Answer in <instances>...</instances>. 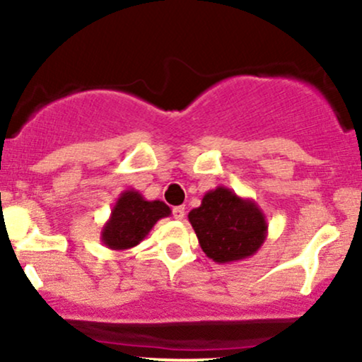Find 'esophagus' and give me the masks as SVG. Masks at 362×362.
Listing matches in <instances>:
<instances>
[{"label": "esophagus", "mask_w": 362, "mask_h": 362, "mask_svg": "<svg viewBox=\"0 0 362 362\" xmlns=\"http://www.w3.org/2000/svg\"><path fill=\"white\" fill-rule=\"evenodd\" d=\"M184 216H185V207L184 206L173 207V218H175V219H184Z\"/></svg>", "instance_id": "1"}]
</instances>
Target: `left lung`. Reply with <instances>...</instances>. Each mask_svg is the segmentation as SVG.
Instances as JSON below:
<instances>
[{
	"label": "left lung",
	"mask_w": 362,
	"mask_h": 362,
	"mask_svg": "<svg viewBox=\"0 0 362 362\" xmlns=\"http://www.w3.org/2000/svg\"><path fill=\"white\" fill-rule=\"evenodd\" d=\"M189 221L202 252L218 264L255 255L267 238V219L259 204L224 185L204 194Z\"/></svg>",
	"instance_id": "obj_1"
}]
</instances>
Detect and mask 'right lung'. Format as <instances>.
Returning a JSON list of instances; mask_svg holds the SVG:
<instances>
[{
	"mask_svg": "<svg viewBox=\"0 0 362 362\" xmlns=\"http://www.w3.org/2000/svg\"><path fill=\"white\" fill-rule=\"evenodd\" d=\"M172 214L163 201H148L138 190L127 189L112 207L100 240L110 250H129L143 242L161 218Z\"/></svg>",
	"mask_w": 362,
	"mask_h": 362,
	"instance_id": "obj_1",
	"label": "right lung"
}]
</instances>
